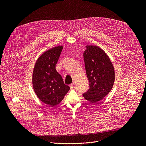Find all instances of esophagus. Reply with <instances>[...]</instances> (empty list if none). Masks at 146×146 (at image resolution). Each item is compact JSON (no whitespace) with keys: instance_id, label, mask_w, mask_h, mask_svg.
Segmentation results:
<instances>
[{"instance_id":"esophagus-1","label":"esophagus","mask_w":146,"mask_h":146,"mask_svg":"<svg viewBox=\"0 0 146 146\" xmlns=\"http://www.w3.org/2000/svg\"><path fill=\"white\" fill-rule=\"evenodd\" d=\"M74 88V83H73V84H71L70 85V90H72Z\"/></svg>"}]
</instances>
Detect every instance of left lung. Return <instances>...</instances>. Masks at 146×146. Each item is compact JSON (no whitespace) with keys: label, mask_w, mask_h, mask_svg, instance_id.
<instances>
[{"label":"left lung","mask_w":146,"mask_h":146,"mask_svg":"<svg viewBox=\"0 0 146 146\" xmlns=\"http://www.w3.org/2000/svg\"><path fill=\"white\" fill-rule=\"evenodd\" d=\"M84 59L90 89L82 94L91 103L102 100L111 91L115 80L114 69L109 57L98 46H87Z\"/></svg>","instance_id":"8db88e82"}]
</instances>
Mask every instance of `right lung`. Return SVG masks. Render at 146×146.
<instances>
[{
    "label": "right lung",
    "instance_id": "1",
    "mask_svg": "<svg viewBox=\"0 0 146 146\" xmlns=\"http://www.w3.org/2000/svg\"><path fill=\"white\" fill-rule=\"evenodd\" d=\"M62 49L60 46L44 52L37 60L33 72L32 84L37 96L51 107L60 103L70 90L55 69Z\"/></svg>",
    "mask_w": 146,
    "mask_h": 146
}]
</instances>
